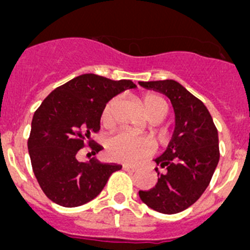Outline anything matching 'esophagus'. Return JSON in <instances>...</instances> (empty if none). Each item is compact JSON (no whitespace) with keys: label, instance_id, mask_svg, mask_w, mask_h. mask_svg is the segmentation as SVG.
Returning a JSON list of instances; mask_svg holds the SVG:
<instances>
[{"label":"esophagus","instance_id":"1","mask_svg":"<svg viewBox=\"0 0 250 250\" xmlns=\"http://www.w3.org/2000/svg\"><path fill=\"white\" fill-rule=\"evenodd\" d=\"M123 169L127 170V172H136L138 168L136 167V166H129V164H123Z\"/></svg>","mask_w":250,"mask_h":250}]
</instances>
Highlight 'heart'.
<instances>
[{"mask_svg": "<svg viewBox=\"0 0 250 250\" xmlns=\"http://www.w3.org/2000/svg\"><path fill=\"white\" fill-rule=\"evenodd\" d=\"M116 102L117 100L113 98L103 107L102 116H101L103 123H109L112 121ZM143 104L149 118L154 122H161L169 113V103L163 96L158 93L145 94ZM105 150H107V156L112 161L133 163L145 157L150 156L154 150V146L147 137L139 136L128 130H118L107 139Z\"/></svg>", "mask_w": 250, "mask_h": 250, "instance_id": "obj_1", "label": "heart"}]
</instances>
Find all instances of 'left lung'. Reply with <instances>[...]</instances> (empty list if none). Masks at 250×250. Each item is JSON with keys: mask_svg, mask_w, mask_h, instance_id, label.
<instances>
[{"mask_svg": "<svg viewBox=\"0 0 250 250\" xmlns=\"http://www.w3.org/2000/svg\"><path fill=\"white\" fill-rule=\"evenodd\" d=\"M142 87L166 94L175 113V128L167 150L156 159L166 172L156 187L139 190L149 208L163 214L179 213L199 199L219 162L218 130L201 100L173 80L139 82Z\"/></svg>", "mask_w": 250, "mask_h": 250, "instance_id": "left-lung-1", "label": "left lung"}]
</instances>
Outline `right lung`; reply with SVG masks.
<instances>
[{
    "label": "right lung",
    "instance_id": "right-lung-1",
    "mask_svg": "<svg viewBox=\"0 0 250 250\" xmlns=\"http://www.w3.org/2000/svg\"><path fill=\"white\" fill-rule=\"evenodd\" d=\"M134 87L128 80L82 75L57 87L36 109L27 147L36 179L48 199L66 208L88 203L102 192L109 175L122 168L94 158L78 162L77 154L86 146L92 154L102 150L89 137L100 130L103 107Z\"/></svg>",
    "mask_w": 250,
    "mask_h": 250
}]
</instances>
